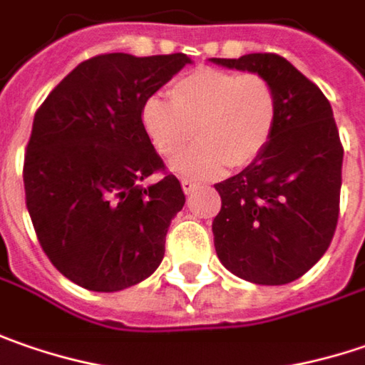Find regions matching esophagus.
Returning a JSON list of instances; mask_svg holds the SVG:
<instances>
[{"mask_svg": "<svg viewBox=\"0 0 365 365\" xmlns=\"http://www.w3.org/2000/svg\"><path fill=\"white\" fill-rule=\"evenodd\" d=\"M182 187L185 194H192V192L196 190V182H194V180H190V178H183Z\"/></svg>", "mask_w": 365, "mask_h": 365, "instance_id": "obj_1", "label": "esophagus"}]
</instances>
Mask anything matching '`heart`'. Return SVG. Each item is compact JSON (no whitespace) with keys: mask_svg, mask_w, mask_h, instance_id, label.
Segmentation results:
<instances>
[{"mask_svg":"<svg viewBox=\"0 0 365 365\" xmlns=\"http://www.w3.org/2000/svg\"><path fill=\"white\" fill-rule=\"evenodd\" d=\"M277 122V93L257 73L200 67L171 86V102L151 96L140 106V126L153 149L173 159L196 126L194 149L173 169L187 178H216L227 165H251L269 145Z\"/></svg>","mask_w":365,"mask_h":365,"instance_id":"b5f03b06","label":"heart"}]
</instances>
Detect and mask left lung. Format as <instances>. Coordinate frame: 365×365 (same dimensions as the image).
Returning a JSON list of instances; mask_svg holds the SVG:
<instances>
[{"instance_id": "1", "label": "left lung", "mask_w": 365, "mask_h": 365, "mask_svg": "<svg viewBox=\"0 0 365 365\" xmlns=\"http://www.w3.org/2000/svg\"><path fill=\"white\" fill-rule=\"evenodd\" d=\"M263 75L277 93V122L265 151L216 183L222 206L212 222L220 263L241 279L282 286L325 255L339 216L343 147L331 103L284 56L210 58Z\"/></svg>"}]
</instances>
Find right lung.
<instances>
[{"mask_svg": "<svg viewBox=\"0 0 365 365\" xmlns=\"http://www.w3.org/2000/svg\"><path fill=\"white\" fill-rule=\"evenodd\" d=\"M192 63L183 53H110L79 63L38 108L24 157L26 206L51 263L77 286L118 292L147 279L185 204L140 126V106Z\"/></svg>", "mask_w": 365, "mask_h": 365, "instance_id": "right-lung-1", "label": "right lung"}]
</instances>
